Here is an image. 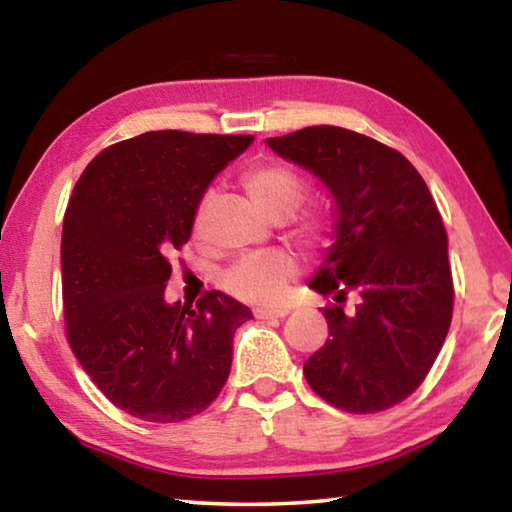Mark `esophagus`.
<instances>
[{"instance_id": "34e87169", "label": "esophagus", "mask_w": 512, "mask_h": 512, "mask_svg": "<svg viewBox=\"0 0 512 512\" xmlns=\"http://www.w3.org/2000/svg\"><path fill=\"white\" fill-rule=\"evenodd\" d=\"M289 316V307H275V309H255V318L271 320V318H284Z\"/></svg>"}]
</instances>
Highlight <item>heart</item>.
<instances>
[{
    "instance_id": "obj_1",
    "label": "heart",
    "mask_w": 512,
    "mask_h": 512,
    "mask_svg": "<svg viewBox=\"0 0 512 512\" xmlns=\"http://www.w3.org/2000/svg\"><path fill=\"white\" fill-rule=\"evenodd\" d=\"M244 185L253 201L275 221H284L298 210L305 198V183L282 164H259L246 171ZM210 196L203 198L196 223H201ZM298 237L318 241L323 225L316 216H305L296 223ZM298 264L289 253H257L246 255L232 264L223 275V289L239 300L253 305H275L280 302L287 284L296 277Z\"/></svg>"
}]
</instances>
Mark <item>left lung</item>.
Returning a JSON list of instances; mask_svg holds the SVG:
<instances>
[{
	"instance_id": "obj_1",
	"label": "left lung",
	"mask_w": 512,
	"mask_h": 512,
	"mask_svg": "<svg viewBox=\"0 0 512 512\" xmlns=\"http://www.w3.org/2000/svg\"><path fill=\"white\" fill-rule=\"evenodd\" d=\"M266 144L334 198V244L309 282L334 305L329 339L305 361L309 386L350 413L391 409L427 377L452 323L447 232L429 187L400 151L348 128Z\"/></svg>"
}]
</instances>
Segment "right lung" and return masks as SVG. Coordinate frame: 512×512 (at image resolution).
I'll return each instance as SVG.
<instances>
[{"instance_id":"1","label":"right lung","mask_w":512,"mask_h":512,"mask_svg":"<svg viewBox=\"0 0 512 512\" xmlns=\"http://www.w3.org/2000/svg\"><path fill=\"white\" fill-rule=\"evenodd\" d=\"M253 135L151 131L103 149L69 198L60 266L67 341L99 391L133 418L180 422L225 386L232 336L253 318L221 291L169 305V255L198 203Z\"/></svg>"}]
</instances>
